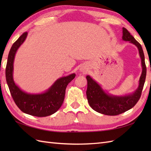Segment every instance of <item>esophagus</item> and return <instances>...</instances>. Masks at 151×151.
Masks as SVG:
<instances>
[{"label":"esophagus","mask_w":151,"mask_h":151,"mask_svg":"<svg viewBox=\"0 0 151 151\" xmlns=\"http://www.w3.org/2000/svg\"><path fill=\"white\" fill-rule=\"evenodd\" d=\"M81 71H82V72H83V73H84V72H85L86 71V70L84 69H81Z\"/></svg>","instance_id":"esophagus-1"}]
</instances>
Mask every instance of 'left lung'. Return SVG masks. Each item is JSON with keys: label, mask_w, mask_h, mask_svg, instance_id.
Returning <instances> with one entry per match:
<instances>
[{"label": "left lung", "mask_w": 151, "mask_h": 151, "mask_svg": "<svg viewBox=\"0 0 151 151\" xmlns=\"http://www.w3.org/2000/svg\"><path fill=\"white\" fill-rule=\"evenodd\" d=\"M122 39L125 41H129L137 47L142 60V73L139 78L138 88L136 90L132 93L124 96L110 95L106 93L90 76H86L88 81L86 95L89 106L95 111L107 115H117L133 108L140 99L145 81L147 68L142 45L125 28H123Z\"/></svg>", "instance_id": "obj_1"}]
</instances>
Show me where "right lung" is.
<instances>
[{"label":"right lung","mask_w":151,"mask_h":151,"mask_svg":"<svg viewBox=\"0 0 151 151\" xmlns=\"http://www.w3.org/2000/svg\"><path fill=\"white\" fill-rule=\"evenodd\" d=\"M27 35V32L22 34L9 50L6 67V82L15 103L22 112L36 117L49 116L56 112L62 105L67 86L76 75L73 73L58 78L46 91L41 93L31 94L21 90L15 84L13 77L14 62L16 52L24 43Z\"/></svg>","instance_id":"right-lung-1"}]
</instances>
